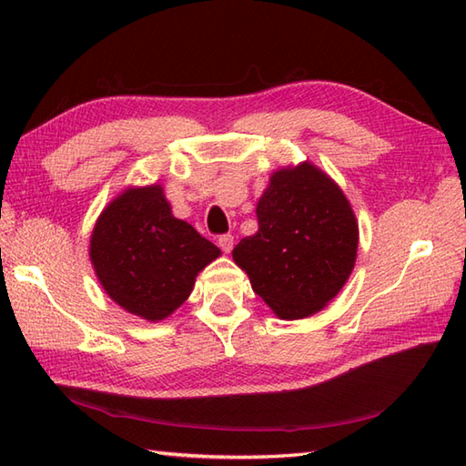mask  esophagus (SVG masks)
Instances as JSON below:
<instances>
[{
    "mask_svg": "<svg viewBox=\"0 0 466 466\" xmlns=\"http://www.w3.org/2000/svg\"><path fill=\"white\" fill-rule=\"evenodd\" d=\"M218 246H220V248L226 254H230L232 248H234V238H232L230 234H224V236H220V238H218Z\"/></svg>",
    "mask_w": 466,
    "mask_h": 466,
    "instance_id": "34e87169",
    "label": "esophagus"
}]
</instances>
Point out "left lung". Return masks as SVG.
<instances>
[{
    "mask_svg": "<svg viewBox=\"0 0 466 466\" xmlns=\"http://www.w3.org/2000/svg\"><path fill=\"white\" fill-rule=\"evenodd\" d=\"M258 232L232 250L252 290L282 320L320 312L352 274L359 222L340 186L312 162L276 170L256 204Z\"/></svg>",
    "mask_w": 466,
    "mask_h": 466,
    "instance_id": "8db88e82",
    "label": "left lung"
}]
</instances>
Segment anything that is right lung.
Segmentation results:
<instances>
[{"instance_id": "right-lung-1", "label": "right lung", "mask_w": 466, "mask_h": 466, "mask_svg": "<svg viewBox=\"0 0 466 466\" xmlns=\"http://www.w3.org/2000/svg\"><path fill=\"white\" fill-rule=\"evenodd\" d=\"M220 248L172 214L160 184L127 186L97 216L90 260L102 289L126 312L160 322L187 300Z\"/></svg>"}]
</instances>
